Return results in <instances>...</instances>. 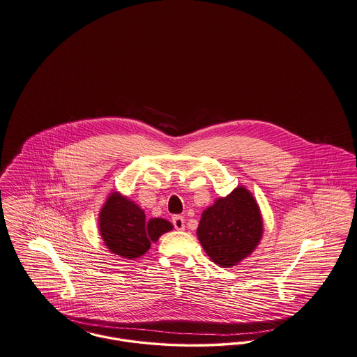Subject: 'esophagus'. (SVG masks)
Returning a JSON list of instances; mask_svg holds the SVG:
<instances>
[{
  "label": "esophagus",
  "mask_w": 357,
  "mask_h": 357,
  "mask_svg": "<svg viewBox=\"0 0 357 357\" xmlns=\"http://www.w3.org/2000/svg\"><path fill=\"white\" fill-rule=\"evenodd\" d=\"M172 223L174 226L176 230H184L185 229V219L184 216H180V215H174L172 218Z\"/></svg>",
  "instance_id": "obj_1"
}]
</instances>
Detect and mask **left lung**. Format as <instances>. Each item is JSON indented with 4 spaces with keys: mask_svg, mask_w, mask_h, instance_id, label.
Returning <instances> with one entry per match:
<instances>
[{
    "mask_svg": "<svg viewBox=\"0 0 357 357\" xmlns=\"http://www.w3.org/2000/svg\"><path fill=\"white\" fill-rule=\"evenodd\" d=\"M261 236L259 206L252 193L242 187L218 199L203 213L197 227L203 249L220 266H233L248 257Z\"/></svg>",
    "mask_w": 357,
    "mask_h": 357,
    "instance_id": "1",
    "label": "left lung"
}]
</instances>
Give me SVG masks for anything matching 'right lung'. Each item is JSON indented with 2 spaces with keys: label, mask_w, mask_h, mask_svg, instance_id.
I'll list each match as a JSON object with an SVG mask.
<instances>
[{
  "label": "right lung",
  "mask_w": 357,
  "mask_h": 357,
  "mask_svg": "<svg viewBox=\"0 0 357 357\" xmlns=\"http://www.w3.org/2000/svg\"><path fill=\"white\" fill-rule=\"evenodd\" d=\"M100 234L108 249L132 260L144 255L151 242L173 229L161 218L147 220L142 210L131 200L112 193L100 213Z\"/></svg>",
  "instance_id": "1"
}]
</instances>
